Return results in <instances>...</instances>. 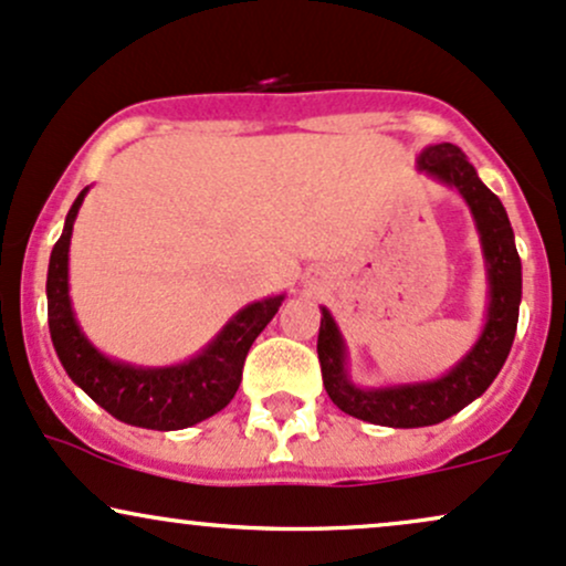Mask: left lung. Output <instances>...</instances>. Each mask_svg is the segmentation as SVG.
Wrapping results in <instances>:
<instances>
[{
    "instance_id": "obj_1",
    "label": "left lung",
    "mask_w": 566,
    "mask_h": 566,
    "mask_svg": "<svg viewBox=\"0 0 566 566\" xmlns=\"http://www.w3.org/2000/svg\"><path fill=\"white\" fill-rule=\"evenodd\" d=\"M418 169L455 188L469 203L482 241L490 307L482 336L455 368H450L434 381L397 384V387L381 389H363L349 381L347 347H344L342 331L331 312L323 307L317 357H321L325 391L344 413L391 429L431 427L474 402L495 381L506 363L511 344H514L516 323H520L522 302V262L516 254L509 214L501 198L482 182L474 166L469 164L467 153L453 143L429 145L418 156Z\"/></svg>"
}]
</instances>
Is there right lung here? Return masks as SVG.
Segmentation results:
<instances>
[{
    "label": "right lung",
    "mask_w": 566,
    "mask_h": 566,
    "mask_svg": "<svg viewBox=\"0 0 566 566\" xmlns=\"http://www.w3.org/2000/svg\"><path fill=\"white\" fill-rule=\"evenodd\" d=\"M86 190L90 188H84L73 201L46 270V321L65 374L99 408L132 427L175 431L206 421L235 397L245 355L264 325L275 317L285 296H270L243 307L232 315V321L219 331L209 347L179 365L143 368V365L111 360L82 334L69 296L71 232Z\"/></svg>",
    "instance_id": "1"
}]
</instances>
